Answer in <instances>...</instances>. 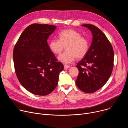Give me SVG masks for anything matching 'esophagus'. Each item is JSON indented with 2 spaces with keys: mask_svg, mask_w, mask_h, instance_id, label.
<instances>
[{
  "mask_svg": "<svg viewBox=\"0 0 128 128\" xmlns=\"http://www.w3.org/2000/svg\"><path fill=\"white\" fill-rule=\"evenodd\" d=\"M70 67L69 66H68V65H64V69H68Z\"/></svg>",
  "mask_w": 128,
  "mask_h": 128,
  "instance_id": "esophagus-1",
  "label": "esophagus"
}]
</instances>
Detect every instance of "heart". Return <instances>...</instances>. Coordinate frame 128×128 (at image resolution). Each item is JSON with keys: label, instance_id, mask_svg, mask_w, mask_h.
I'll use <instances>...</instances> for the list:
<instances>
[{"label": "heart", "instance_id": "heart-1", "mask_svg": "<svg viewBox=\"0 0 128 128\" xmlns=\"http://www.w3.org/2000/svg\"><path fill=\"white\" fill-rule=\"evenodd\" d=\"M67 50L58 57L60 62L64 64L72 63L75 59L84 58L89 48L86 38L82 36L79 32L74 29H66L59 34V39H52L49 44L50 50L54 54H59L66 46Z\"/></svg>", "mask_w": 128, "mask_h": 128}]
</instances>
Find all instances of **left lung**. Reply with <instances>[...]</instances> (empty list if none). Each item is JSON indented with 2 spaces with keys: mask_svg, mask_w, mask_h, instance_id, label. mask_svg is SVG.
Segmentation results:
<instances>
[{
  "mask_svg": "<svg viewBox=\"0 0 128 128\" xmlns=\"http://www.w3.org/2000/svg\"><path fill=\"white\" fill-rule=\"evenodd\" d=\"M92 32V42L86 55L76 65L79 73L76 83L84 93L101 88L110 78L114 67V52L104 33L92 24H83Z\"/></svg>",
  "mask_w": 128,
  "mask_h": 128,
  "instance_id": "8db88e82",
  "label": "left lung"
}]
</instances>
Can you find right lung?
<instances>
[{
    "label": "right lung",
    "mask_w": 128,
    "mask_h": 128,
    "mask_svg": "<svg viewBox=\"0 0 128 128\" xmlns=\"http://www.w3.org/2000/svg\"><path fill=\"white\" fill-rule=\"evenodd\" d=\"M56 26L33 24L21 34L13 50L16 77L30 93L39 96L48 95L58 84L64 66L58 62L47 42Z\"/></svg>",
    "instance_id": "obj_1"
}]
</instances>
